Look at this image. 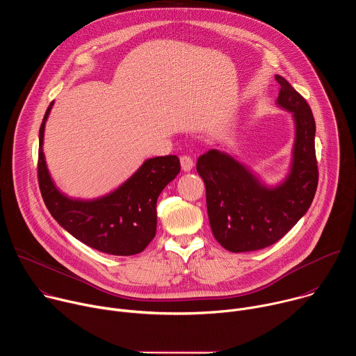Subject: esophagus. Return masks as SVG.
I'll return each mask as SVG.
<instances>
[{"label": "esophagus", "mask_w": 356, "mask_h": 356, "mask_svg": "<svg viewBox=\"0 0 356 356\" xmlns=\"http://www.w3.org/2000/svg\"><path fill=\"white\" fill-rule=\"evenodd\" d=\"M180 165H181V169L184 172H190L193 169V166H194V162H193V159L190 156L184 155V156L180 158Z\"/></svg>", "instance_id": "1"}]
</instances>
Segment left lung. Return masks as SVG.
Returning <instances> with one entry per match:
<instances>
[{"instance_id": "left-lung-1", "label": "left lung", "mask_w": 356, "mask_h": 356, "mask_svg": "<svg viewBox=\"0 0 356 356\" xmlns=\"http://www.w3.org/2000/svg\"><path fill=\"white\" fill-rule=\"evenodd\" d=\"M277 104L293 113L296 139L290 173L268 187L231 155L211 149L197 161L204 180L207 213L214 238L229 252H250L273 245L310 209L317 184L316 121L307 101L282 76Z\"/></svg>"}]
</instances>
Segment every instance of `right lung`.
Wrapping results in <instances>:
<instances>
[{
  "mask_svg": "<svg viewBox=\"0 0 356 356\" xmlns=\"http://www.w3.org/2000/svg\"><path fill=\"white\" fill-rule=\"evenodd\" d=\"M39 129L38 181L52 217L76 239L99 252L131 257L142 252L156 234V202L162 190L179 175L175 155L145 163L115 191L97 200H73L58 190L43 156V132L50 108Z\"/></svg>",
  "mask_w": 356,
  "mask_h": 356,
  "instance_id": "1",
  "label": "right lung"
}]
</instances>
